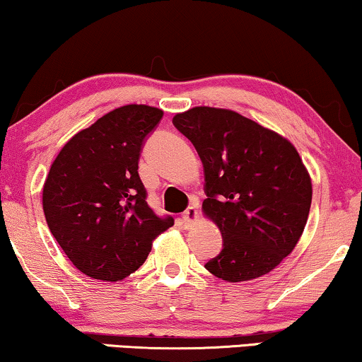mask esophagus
<instances>
[{
    "mask_svg": "<svg viewBox=\"0 0 362 362\" xmlns=\"http://www.w3.org/2000/svg\"><path fill=\"white\" fill-rule=\"evenodd\" d=\"M196 218H197V204H191V206L187 207L185 212H182L181 220H182V223L191 225Z\"/></svg>",
    "mask_w": 362,
    "mask_h": 362,
    "instance_id": "obj_1",
    "label": "esophagus"
}]
</instances>
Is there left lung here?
<instances>
[{
    "mask_svg": "<svg viewBox=\"0 0 362 362\" xmlns=\"http://www.w3.org/2000/svg\"><path fill=\"white\" fill-rule=\"evenodd\" d=\"M173 124L204 165L202 211L222 232V251L206 269L228 282L274 269L300 238L312 181L289 140L238 112L192 107Z\"/></svg>",
    "mask_w": 362,
    "mask_h": 362,
    "instance_id": "1",
    "label": "left lung"
}]
</instances>
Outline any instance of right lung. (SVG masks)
<instances>
[{
	"instance_id": "right-lung-1",
	"label": "right lung",
	"mask_w": 362,
	"mask_h": 362,
	"mask_svg": "<svg viewBox=\"0 0 362 362\" xmlns=\"http://www.w3.org/2000/svg\"><path fill=\"white\" fill-rule=\"evenodd\" d=\"M163 111L129 104L78 132L50 166L42 204L47 225L76 269L101 281L137 271L151 242L175 223L146 204L139 160Z\"/></svg>"
}]
</instances>
